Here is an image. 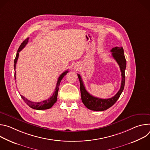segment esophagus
Returning a JSON list of instances; mask_svg holds the SVG:
<instances>
[{
	"mask_svg": "<svg viewBox=\"0 0 150 150\" xmlns=\"http://www.w3.org/2000/svg\"><path fill=\"white\" fill-rule=\"evenodd\" d=\"M75 68L76 69H78V67H75Z\"/></svg>",
	"mask_w": 150,
	"mask_h": 150,
	"instance_id": "esophagus-1",
	"label": "esophagus"
}]
</instances>
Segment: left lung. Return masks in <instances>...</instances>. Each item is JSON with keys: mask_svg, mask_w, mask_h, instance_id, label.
<instances>
[{"mask_svg": "<svg viewBox=\"0 0 150 150\" xmlns=\"http://www.w3.org/2000/svg\"><path fill=\"white\" fill-rule=\"evenodd\" d=\"M112 57L116 60L119 65L121 71L122 81L120 88L117 94L113 97L108 99H102L93 96L85 89L84 85L79 74L78 76L80 82V91L81 100L87 108L94 111H104L110 108L118 100L121 95L125 87V69L126 67V60L125 57L123 49L122 47H115L110 50Z\"/></svg>", "mask_w": 150, "mask_h": 150, "instance_id": "obj_1", "label": "left lung"}]
</instances>
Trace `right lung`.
Segmentation results:
<instances>
[{"label": "right lung", "mask_w": 150, "mask_h": 150, "mask_svg": "<svg viewBox=\"0 0 150 150\" xmlns=\"http://www.w3.org/2000/svg\"><path fill=\"white\" fill-rule=\"evenodd\" d=\"M28 40L29 38H27V39H25L22 43H21V46H19L18 52L16 53V55L15 57V59L14 60V69L15 70L16 69V62L19 57V52L20 51L22 50V49L26 46V45L28 43ZM68 72V71H66L65 72H63L60 76L58 78L57 83H56V87L55 88V91H54L53 95L49 98L48 99L42 101L40 102H33L30 101L29 100H28L27 98H26L25 97H24V96H23L22 95H20L21 98L23 99V100L27 104V105H28L31 108L33 109H35V110H46V109H48L51 108L52 107L53 105V104L56 102L57 100V94H58V90H59V85L60 83L61 80L62 79V78L64 77V76H65L67 75V74ZM15 79L16 80V71L15 72Z\"/></svg>", "instance_id": "1"}]
</instances>
